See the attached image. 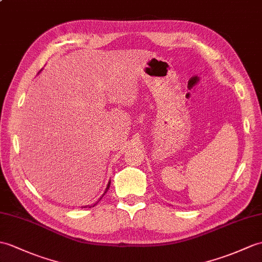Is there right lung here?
<instances>
[{
    "instance_id": "obj_1",
    "label": "right lung",
    "mask_w": 262,
    "mask_h": 262,
    "mask_svg": "<svg viewBox=\"0 0 262 262\" xmlns=\"http://www.w3.org/2000/svg\"><path fill=\"white\" fill-rule=\"evenodd\" d=\"M109 186H111V182H109V183H108V185H107V187H106V191H105V193H106V192L108 191V188H109ZM105 193H103V194H102V196H103V195H105ZM102 196H101L100 199H102ZM100 199H99V201H100ZM95 205H96V203L94 204V206H95Z\"/></svg>"
}]
</instances>
